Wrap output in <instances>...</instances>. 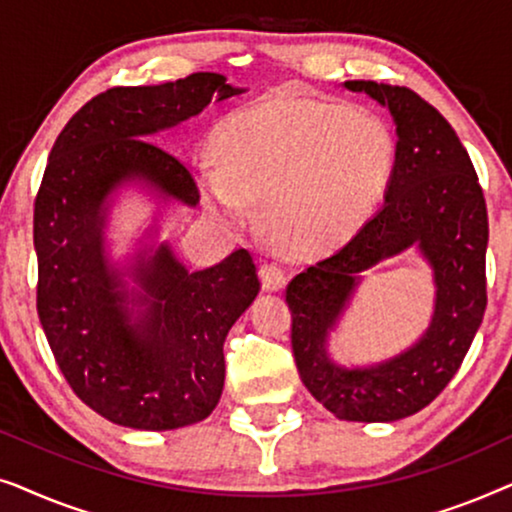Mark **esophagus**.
Wrapping results in <instances>:
<instances>
[{
  "instance_id": "1",
  "label": "esophagus",
  "mask_w": 512,
  "mask_h": 512,
  "mask_svg": "<svg viewBox=\"0 0 512 512\" xmlns=\"http://www.w3.org/2000/svg\"><path fill=\"white\" fill-rule=\"evenodd\" d=\"M261 282L265 291H279L286 284V272L275 261L261 263Z\"/></svg>"
}]
</instances>
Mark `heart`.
<instances>
[{"instance_id":"heart-1","label":"heart","mask_w":512,"mask_h":512,"mask_svg":"<svg viewBox=\"0 0 512 512\" xmlns=\"http://www.w3.org/2000/svg\"><path fill=\"white\" fill-rule=\"evenodd\" d=\"M202 165L207 207L240 226L263 202L265 233L291 256H321L359 233L387 191L396 137L370 109L277 90L230 111Z\"/></svg>"}]
</instances>
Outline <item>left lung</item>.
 I'll use <instances>...</instances> for the list:
<instances>
[{
	"label": "left lung",
	"mask_w": 512,
	"mask_h": 512,
	"mask_svg": "<svg viewBox=\"0 0 512 512\" xmlns=\"http://www.w3.org/2000/svg\"><path fill=\"white\" fill-rule=\"evenodd\" d=\"M387 107L396 123V165L384 205L340 251L286 286L291 347L300 380L335 417L396 422L426 408L457 373L487 307V205L457 132L415 90L345 81ZM417 246L434 270L432 324L415 346L368 369L327 356V333L360 281L384 257Z\"/></svg>",
	"instance_id": "8db88e82"
}]
</instances>
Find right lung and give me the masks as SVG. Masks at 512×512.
<instances>
[{"label":"right lung","instance_id":"add662e5","mask_svg":"<svg viewBox=\"0 0 512 512\" xmlns=\"http://www.w3.org/2000/svg\"><path fill=\"white\" fill-rule=\"evenodd\" d=\"M240 93L214 72L109 88L69 118L48 156L34 200L37 312L69 387L114 424L181 429L221 398L223 342L261 291L254 258L237 249L188 272L163 242L135 256L139 291H128L104 256V221L107 198L128 181L198 205L193 174L149 137Z\"/></svg>","mask_w":512,"mask_h":512}]
</instances>
